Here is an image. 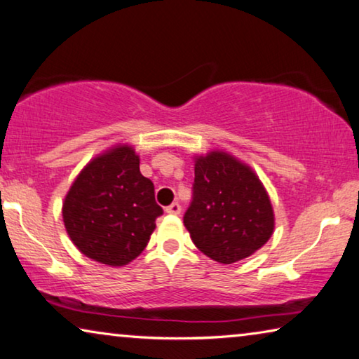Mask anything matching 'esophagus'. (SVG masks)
I'll list each match as a JSON object with an SVG mask.
<instances>
[{
  "label": "esophagus",
  "instance_id": "34e87169",
  "mask_svg": "<svg viewBox=\"0 0 359 359\" xmlns=\"http://www.w3.org/2000/svg\"><path fill=\"white\" fill-rule=\"evenodd\" d=\"M180 211H182V206H180L179 201L170 203V205L165 208V212H168V214H175V216H177V214H180Z\"/></svg>",
  "mask_w": 359,
  "mask_h": 359
}]
</instances>
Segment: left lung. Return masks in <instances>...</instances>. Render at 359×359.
<instances>
[{"instance_id":"1","label":"left lung","mask_w":359,"mask_h":359,"mask_svg":"<svg viewBox=\"0 0 359 359\" xmlns=\"http://www.w3.org/2000/svg\"><path fill=\"white\" fill-rule=\"evenodd\" d=\"M184 224L196 248L222 264L248 258L271 238L274 212L258 175L231 154L196 158Z\"/></svg>"}]
</instances>
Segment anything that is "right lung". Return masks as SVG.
<instances>
[{"mask_svg": "<svg viewBox=\"0 0 359 359\" xmlns=\"http://www.w3.org/2000/svg\"><path fill=\"white\" fill-rule=\"evenodd\" d=\"M163 208L153 182L140 172V159L127 145L109 149L85 165L62 205L64 226L85 256L124 266L149 242Z\"/></svg>", "mask_w": 359, "mask_h": 359, "instance_id": "right-lung-1", "label": "right lung"}]
</instances>
